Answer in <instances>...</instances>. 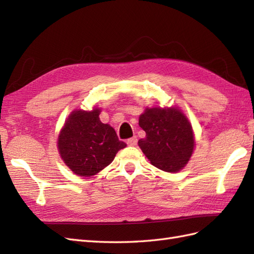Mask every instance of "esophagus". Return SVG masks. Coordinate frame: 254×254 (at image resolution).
<instances>
[{"instance_id": "34e87169", "label": "esophagus", "mask_w": 254, "mask_h": 254, "mask_svg": "<svg viewBox=\"0 0 254 254\" xmlns=\"http://www.w3.org/2000/svg\"><path fill=\"white\" fill-rule=\"evenodd\" d=\"M127 145H130V146H135V145L137 144V137L136 136H133L131 138H128L127 141Z\"/></svg>"}]
</instances>
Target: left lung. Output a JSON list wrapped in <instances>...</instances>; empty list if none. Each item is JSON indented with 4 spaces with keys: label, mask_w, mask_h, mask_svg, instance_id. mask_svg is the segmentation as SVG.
I'll return each instance as SVG.
<instances>
[{
    "label": "left lung",
    "mask_w": 254,
    "mask_h": 254,
    "mask_svg": "<svg viewBox=\"0 0 254 254\" xmlns=\"http://www.w3.org/2000/svg\"><path fill=\"white\" fill-rule=\"evenodd\" d=\"M146 137L138 141L152 165L167 172H177L188 163L194 147L190 122L177 108H152L139 117Z\"/></svg>",
    "instance_id": "8db88e82"
}]
</instances>
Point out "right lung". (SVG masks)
Listing matches in <instances>:
<instances>
[{
	"instance_id": "1",
	"label": "right lung",
	"mask_w": 254,
	"mask_h": 254,
	"mask_svg": "<svg viewBox=\"0 0 254 254\" xmlns=\"http://www.w3.org/2000/svg\"><path fill=\"white\" fill-rule=\"evenodd\" d=\"M99 113L98 109L73 111L59 136L61 157L75 175H96L111 164L119 149L127 146L113 127L99 120Z\"/></svg>"
}]
</instances>
